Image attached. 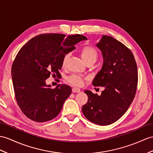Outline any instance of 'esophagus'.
Segmentation results:
<instances>
[{"label":"esophagus","instance_id":"obj_1","mask_svg":"<svg viewBox=\"0 0 153 153\" xmlns=\"http://www.w3.org/2000/svg\"><path fill=\"white\" fill-rule=\"evenodd\" d=\"M72 91L73 93H79L80 91V89L79 88H73Z\"/></svg>","mask_w":153,"mask_h":153}]
</instances>
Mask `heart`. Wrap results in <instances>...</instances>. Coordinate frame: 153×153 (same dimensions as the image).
<instances>
[{
    "label": "heart",
    "mask_w": 153,
    "mask_h": 153,
    "mask_svg": "<svg viewBox=\"0 0 153 153\" xmlns=\"http://www.w3.org/2000/svg\"><path fill=\"white\" fill-rule=\"evenodd\" d=\"M80 56L85 63L88 62H95L98 57V53L95 48L90 46H85L82 48L80 51ZM70 54H66L62 59V66L65 67L68 63ZM85 79L79 74H73L67 78V81L74 86H82L84 83Z\"/></svg>",
    "instance_id": "obj_1"
}]
</instances>
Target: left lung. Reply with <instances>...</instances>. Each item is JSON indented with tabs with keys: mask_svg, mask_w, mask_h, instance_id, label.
<instances>
[{
	"mask_svg": "<svg viewBox=\"0 0 153 153\" xmlns=\"http://www.w3.org/2000/svg\"><path fill=\"white\" fill-rule=\"evenodd\" d=\"M97 47L102 52L103 65L92 84L105 90L100 95L84 91L88 100L82 111L89 121L108 125L120 119L132 102L138 81L137 68L132 52L112 37L102 36Z\"/></svg>",
	"mask_w": 153,
	"mask_h": 153,
	"instance_id": "8db88e82",
	"label": "left lung"
}]
</instances>
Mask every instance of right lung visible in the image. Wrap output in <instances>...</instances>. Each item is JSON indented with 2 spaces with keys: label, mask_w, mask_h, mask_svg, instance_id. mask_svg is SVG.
<instances>
[{
  "label": "right lung",
  "mask_w": 153,
  "mask_h": 153,
  "mask_svg": "<svg viewBox=\"0 0 153 153\" xmlns=\"http://www.w3.org/2000/svg\"><path fill=\"white\" fill-rule=\"evenodd\" d=\"M85 39L80 34L44 33L30 39L18 52L12 67L13 85L18 105L27 117L42 123L60 112L71 88L58 84L51 88L45 81L51 74H60L63 58Z\"/></svg>",
  "instance_id": "add662e5"
}]
</instances>
